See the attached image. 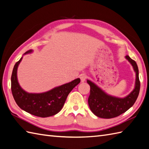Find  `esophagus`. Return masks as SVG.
I'll return each mask as SVG.
<instances>
[{
    "label": "esophagus",
    "instance_id": "34e87169",
    "mask_svg": "<svg viewBox=\"0 0 149 149\" xmlns=\"http://www.w3.org/2000/svg\"><path fill=\"white\" fill-rule=\"evenodd\" d=\"M80 79H81V83H83V82H84L85 81V79H86V74H81V76H80Z\"/></svg>",
    "mask_w": 149,
    "mask_h": 149
}]
</instances>
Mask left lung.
Masks as SVG:
<instances>
[{
  "instance_id": "obj_1",
  "label": "left lung",
  "mask_w": 149,
  "mask_h": 149,
  "mask_svg": "<svg viewBox=\"0 0 149 149\" xmlns=\"http://www.w3.org/2000/svg\"><path fill=\"white\" fill-rule=\"evenodd\" d=\"M125 58L131 64L136 77L134 88L128 95L121 98L109 95L95 83L90 79L86 80L90 86V94L88 99L89 107L97 117L109 119L118 116L132 107L139 96L140 87L139 68L135 61L129 56L126 55Z\"/></svg>"
}]
</instances>
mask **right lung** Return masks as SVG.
<instances>
[{
    "label": "right lung",
    "instance_id": "right-lung-1",
    "mask_svg": "<svg viewBox=\"0 0 149 149\" xmlns=\"http://www.w3.org/2000/svg\"><path fill=\"white\" fill-rule=\"evenodd\" d=\"M33 52V50H28L23 56ZM23 56L14 65L12 72L11 90L14 100L21 109L36 116L47 118L57 114L62 109L69 93L80 82V79L77 78L45 92L28 93L21 87L17 76Z\"/></svg>",
    "mask_w": 149,
    "mask_h": 149
}]
</instances>
